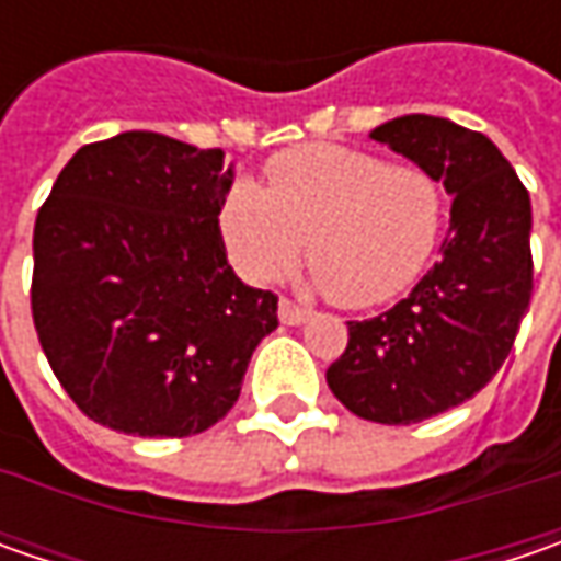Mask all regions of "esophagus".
<instances>
[{
    "instance_id": "esophagus-1",
    "label": "esophagus",
    "mask_w": 561,
    "mask_h": 561,
    "mask_svg": "<svg viewBox=\"0 0 561 561\" xmlns=\"http://www.w3.org/2000/svg\"><path fill=\"white\" fill-rule=\"evenodd\" d=\"M277 318H280V324H306L309 318H312V309H306V306H296L293 299H280V309H277Z\"/></svg>"
}]
</instances>
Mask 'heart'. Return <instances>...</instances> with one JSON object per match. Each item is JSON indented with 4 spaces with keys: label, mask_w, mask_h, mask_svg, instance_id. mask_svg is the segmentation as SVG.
Segmentation results:
<instances>
[{
    "label": "heart",
    "mask_w": 561,
    "mask_h": 561,
    "mask_svg": "<svg viewBox=\"0 0 561 561\" xmlns=\"http://www.w3.org/2000/svg\"><path fill=\"white\" fill-rule=\"evenodd\" d=\"M218 225L249 280H277L306 243L314 287L365 309L399 296L424 271L440 237L443 193L419 164L318 142L274 156L268 190L230 186Z\"/></svg>",
    "instance_id": "1"
}]
</instances>
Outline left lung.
<instances>
[{"mask_svg": "<svg viewBox=\"0 0 561 561\" xmlns=\"http://www.w3.org/2000/svg\"><path fill=\"white\" fill-rule=\"evenodd\" d=\"M453 196L440 262L390 312L346 321L328 387L358 419L415 424L462 405L512 353L534 290L530 196L484 134L434 115L371 130Z\"/></svg>", "mask_w": 561, "mask_h": 561, "instance_id": "left-lung-1", "label": "left lung"}]
</instances>
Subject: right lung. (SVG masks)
Listing matches in <instances>:
<instances>
[{"label": "right lung", "mask_w": 561, "mask_h": 561, "mask_svg": "<svg viewBox=\"0 0 561 561\" xmlns=\"http://www.w3.org/2000/svg\"><path fill=\"white\" fill-rule=\"evenodd\" d=\"M221 149L152 130L80 146L33 227L31 309L58 383L87 419L190 437L240 397L277 328V296L227 265Z\"/></svg>", "instance_id": "right-lung-1"}]
</instances>
